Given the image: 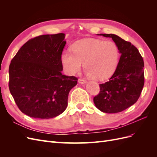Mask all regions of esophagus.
Returning a JSON list of instances; mask_svg holds the SVG:
<instances>
[{"label": "esophagus", "instance_id": "esophagus-1", "mask_svg": "<svg viewBox=\"0 0 157 157\" xmlns=\"http://www.w3.org/2000/svg\"><path fill=\"white\" fill-rule=\"evenodd\" d=\"M78 82L80 84H84L86 83V80H84V79H80H80H78Z\"/></svg>", "mask_w": 157, "mask_h": 157}]
</instances>
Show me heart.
Masks as SVG:
<instances>
[{"instance_id":"heart-1","label":"heart","mask_w":157,"mask_h":157,"mask_svg":"<svg viewBox=\"0 0 157 157\" xmlns=\"http://www.w3.org/2000/svg\"><path fill=\"white\" fill-rule=\"evenodd\" d=\"M61 54L65 71L74 75L83 67L88 75L96 80L109 78L115 72L119 60V49L115 42L96 39L80 40Z\"/></svg>"}]
</instances>
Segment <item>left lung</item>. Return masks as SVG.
Instances as JSON below:
<instances>
[{"label": "left lung", "mask_w": 157, "mask_h": 157, "mask_svg": "<svg viewBox=\"0 0 157 157\" xmlns=\"http://www.w3.org/2000/svg\"><path fill=\"white\" fill-rule=\"evenodd\" d=\"M111 38L121 54L117 69L108 82L99 84L94 103L101 111L117 113L137 101L144 85V62L136 47L114 34H97Z\"/></svg>", "instance_id": "left-lung-1"}]
</instances>
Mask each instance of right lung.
<instances>
[{
    "label": "right lung",
    "mask_w": 157,
    "mask_h": 157,
    "mask_svg": "<svg viewBox=\"0 0 157 157\" xmlns=\"http://www.w3.org/2000/svg\"><path fill=\"white\" fill-rule=\"evenodd\" d=\"M64 33L44 35L28 40L9 67V89L20 111L30 117L54 118L67 106L77 78L61 73Z\"/></svg>",
    "instance_id": "right-lung-1"
}]
</instances>
